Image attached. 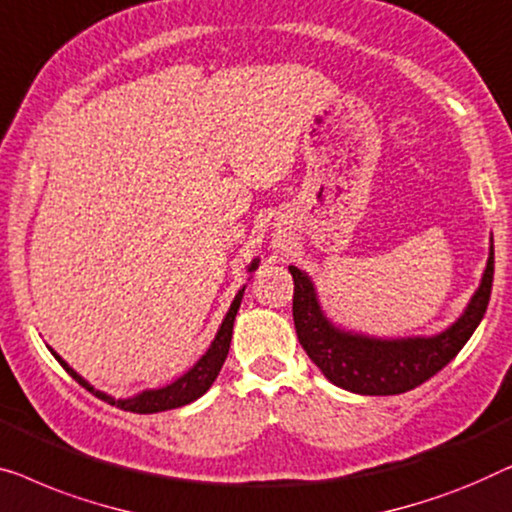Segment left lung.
I'll list each match as a JSON object with an SVG mask.
<instances>
[{
    "mask_svg": "<svg viewBox=\"0 0 512 512\" xmlns=\"http://www.w3.org/2000/svg\"><path fill=\"white\" fill-rule=\"evenodd\" d=\"M287 269L294 278V329L313 364L341 390L366 397H390L436 376L478 329L492 294L494 239L489 236L485 271L469 304L452 325L429 336H373L336 325L320 304L313 278L299 266Z\"/></svg>",
    "mask_w": 512,
    "mask_h": 512,
    "instance_id": "left-lung-1",
    "label": "left lung"
}]
</instances>
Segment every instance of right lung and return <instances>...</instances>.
Listing matches in <instances>:
<instances>
[{"label": "right lung", "mask_w": 512, "mask_h": 512, "mask_svg": "<svg viewBox=\"0 0 512 512\" xmlns=\"http://www.w3.org/2000/svg\"><path fill=\"white\" fill-rule=\"evenodd\" d=\"M257 266H259V257H255L253 262L246 266V271L250 273L248 280L253 278V273H255ZM246 285H243L241 290L234 294L232 306H229L227 315H225V318H222L218 331H215L211 345H208L204 355H201L197 362H194L190 369L183 373V376H178L176 380H171V383L162 385V387H148V390L136 392V394H132V397H113V394H109V392L97 390V387L92 385L90 380H85L81 373L71 369V366L64 362V359L57 355L53 348H48V350L53 352V357L64 366V371H67L69 376L74 378L78 385H83L85 390L92 392L99 399H104L106 403H111V406H118L122 410H129V413H139V415L162 413V410L181 408V406H187V403L197 401L199 397H204V394L211 390L213 380L218 378L222 364H225V359H227L229 343H232L234 320H236V313H239V306H241L243 292H246Z\"/></svg>", "instance_id": "obj_1"}]
</instances>
